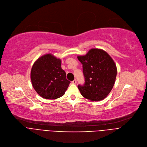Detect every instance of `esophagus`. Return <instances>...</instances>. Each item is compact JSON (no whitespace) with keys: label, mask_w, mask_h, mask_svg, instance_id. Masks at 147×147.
Returning a JSON list of instances; mask_svg holds the SVG:
<instances>
[{"label":"esophagus","mask_w":147,"mask_h":147,"mask_svg":"<svg viewBox=\"0 0 147 147\" xmlns=\"http://www.w3.org/2000/svg\"><path fill=\"white\" fill-rule=\"evenodd\" d=\"M71 83H72V84H76V83H77V81H76V80L75 79V80H73V81L71 82Z\"/></svg>","instance_id":"obj_1"}]
</instances>
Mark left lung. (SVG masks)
<instances>
[{"mask_svg":"<svg viewBox=\"0 0 147 147\" xmlns=\"http://www.w3.org/2000/svg\"><path fill=\"white\" fill-rule=\"evenodd\" d=\"M83 65L85 83L78 85L82 95L92 101H99L110 94L115 83L117 67L105 51L93 48L85 55L78 56Z\"/></svg>","mask_w":147,"mask_h":147,"instance_id":"left-lung-1","label":"left lung"}]
</instances>
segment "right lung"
Masks as SVG:
<instances>
[{
	"label": "right lung",
	"mask_w": 147,
	"mask_h": 147,
	"mask_svg": "<svg viewBox=\"0 0 147 147\" xmlns=\"http://www.w3.org/2000/svg\"><path fill=\"white\" fill-rule=\"evenodd\" d=\"M30 77L37 93L48 99L63 96L70 83L61 68V60L51 53L42 56L34 62Z\"/></svg>",
	"instance_id": "add662e5"
}]
</instances>
